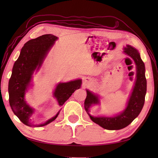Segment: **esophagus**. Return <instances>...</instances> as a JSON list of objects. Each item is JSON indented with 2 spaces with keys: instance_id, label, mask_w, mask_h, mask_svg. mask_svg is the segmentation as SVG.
Here are the masks:
<instances>
[{
  "instance_id": "1",
  "label": "esophagus",
  "mask_w": 158,
  "mask_h": 158,
  "mask_svg": "<svg viewBox=\"0 0 158 158\" xmlns=\"http://www.w3.org/2000/svg\"><path fill=\"white\" fill-rule=\"evenodd\" d=\"M91 80H92V79H91L89 77H85L84 78V82H88Z\"/></svg>"
}]
</instances>
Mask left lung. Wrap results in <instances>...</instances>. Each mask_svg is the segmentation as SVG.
Here are the masks:
<instances>
[{
  "instance_id": "8db88e82",
  "label": "left lung",
  "mask_w": 158,
  "mask_h": 158,
  "mask_svg": "<svg viewBox=\"0 0 158 158\" xmlns=\"http://www.w3.org/2000/svg\"><path fill=\"white\" fill-rule=\"evenodd\" d=\"M125 53L134 60L136 64V80L132 92L129 96L127 106L123 111L113 117H94L89 114L90 107L93 105L100 104L99 96L86 89L87 96L84 102V108L91 120L107 130H120L125 128L135 120L141 112L145 102L147 82L145 76V65L139 52L135 47L127 45L124 47Z\"/></svg>"
}]
</instances>
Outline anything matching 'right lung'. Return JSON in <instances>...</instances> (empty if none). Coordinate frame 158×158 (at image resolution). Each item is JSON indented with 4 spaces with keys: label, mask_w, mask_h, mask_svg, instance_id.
Returning a JSON list of instances; mask_svg holds the SVG:
<instances>
[{
    "label": "right lung",
    "mask_w": 158,
    "mask_h": 158,
    "mask_svg": "<svg viewBox=\"0 0 158 158\" xmlns=\"http://www.w3.org/2000/svg\"><path fill=\"white\" fill-rule=\"evenodd\" d=\"M57 40L58 37L53 35L45 34L28 41L22 48L20 56L13 66L8 82L9 103L14 114L27 126H45L55 121L60 113V110L45 123L35 124L31 118L35 109L27 103L25 99L26 93L32 85L33 74L40 69ZM82 83V80L76 79L57 84L52 95L56 99L59 106H63L76 89L80 88Z\"/></svg>",
    "instance_id": "1"
}]
</instances>
